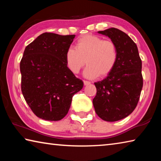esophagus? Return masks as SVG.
<instances>
[{
	"label": "esophagus",
	"instance_id": "esophagus-1",
	"mask_svg": "<svg viewBox=\"0 0 161 161\" xmlns=\"http://www.w3.org/2000/svg\"><path fill=\"white\" fill-rule=\"evenodd\" d=\"M91 84L90 81H85V80L84 81V85H85V86H86V85H89V84Z\"/></svg>",
	"mask_w": 161,
	"mask_h": 161
}]
</instances>
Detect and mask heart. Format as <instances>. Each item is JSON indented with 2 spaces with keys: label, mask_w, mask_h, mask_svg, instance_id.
Returning a JSON list of instances; mask_svg holds the SVG:
<instances>
[{
  "label": "heart",
  "mask_w": 161,
  "mask_h": 161,
  "mask_svg": "<svg viewBox=\"0 0 161 161\" xmlns=\"http://www.w3.org/2000/svg\"><path fill=\"white\" fill-rule=\"evenodd\" d=\"M118 50L114 42L92 35L81 37L75 48L69 47L65 53L68 69L78 74L86 64L84 75L87 78L106 77L114 69L118 59Z\"/></svg>",
  "instance_id": "obj_1"
}]
</instances>
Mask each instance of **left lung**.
Wrapping results in <instances>:
<instances>
[{
  "mask_svg": "<svg viewBox=\"0 0 161 161\" xmlns=\"http://www.w3.org/2000/svg\"><path fill=\"white\" fill-rule=\"evenodd\" d=\"M98 33L115 43L119 55L111 73L94 83L97 95L93 105L103 121H116L130 115L137 106L143 87L142 62L137 45L123 31L111 28Z\"/></svg>",
  "mask_w": 161,
  "mask_h": 161,
  "instance_id": "1",
  "label": "left lung"
}]
</instances>
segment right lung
Listing matches in <instances>:
<instances>
[{
    "mask_svg": "<svg viewBox=\"0 0 161 161\" xmlns=\"http://www.w3.org/2000/svg\"><path fill=\"white\" fill-rule=\"evenodd\" d=\"M75 35L45 32L25 49L20 61L22 93L39 118L59 121L84 83L68 69L65 53Z\"/></svg>",
    "mask_w": 161,
    "mask_h": 161,
    "instance_id": "1",
    "label": "right lung"
}]
</instances>
